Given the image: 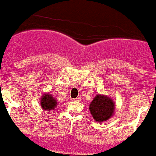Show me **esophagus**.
I'll use <instances>...</instances> for the list:
<instances>
[{
    "instance_id": "obj_1",
    "label": "esophagus",
    "mask_w": 156,
    "mask_h": 156,
    "mask_svg": "<svg viewBox=\"0 0 156 156\" xmlns=\"http://www.w3.org/2000/svg\"><path fill=\"white\" fill-rule=\"evenodd\" d=\"M73 101H78V102H79V101H80V98H74V99H73Z\"/></svg>"
}]
</instances>
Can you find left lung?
<instances>
[{
    "mask_svg": "<svg viewBox=\"0 0 156 156\" xmlns=\"http://www.w3.org/2000/svg\"><path fill=\"white\" fill-rule=\"evenodd\" d=\"M89 109L94 121L100 123L104 122L114 114L115 104L109 96L98 94L91 101Z\"/></svg>",
    "mask_w": 156,
    "mask_h": 156,
    "instance_id": "left-lung-1",
    "label": "left lung"
}]
</instances>
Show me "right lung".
Listing matches in <instances>:
<instances>
[{
    "instance_id": "right-lung-1",
    "label": "right lung",
    "mask_w": 156,
    "mask_h": 156,
    "mask_svg": "<svg viewBox=\"0 0 156 156\" xmlns=\"http://www.w3.org/2000/svg\"><path fill=\"white\" fill-rule=\"evenodd\" d=\"M57 101L55 98L52 97V94L48 93H45L40 98V105L42 110L45 111H53L57 106Z\"/></svg>"
}]
</instances>
